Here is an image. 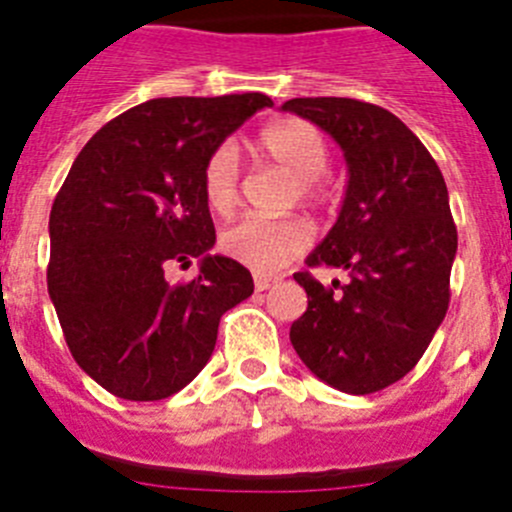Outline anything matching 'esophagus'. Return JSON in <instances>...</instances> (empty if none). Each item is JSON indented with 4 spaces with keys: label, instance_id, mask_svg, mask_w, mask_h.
<instances>
[{
    "label": "esophagus",
    "instance_id": "obj_1",
    "mask_svg": "<svg viewBox=\"0 0 512 512\" xmlns=\"http://www.w3.org/2000/svg\"><path fill=\"white\" fill-rule=\"evenodd\" d=\"M274 282H277V279L261 277V274H256V277H253V289H256V292H266V289H269Z\"/></svg>",
    "mask_w": 512,
    "mask_h": 512
}]
</instances>
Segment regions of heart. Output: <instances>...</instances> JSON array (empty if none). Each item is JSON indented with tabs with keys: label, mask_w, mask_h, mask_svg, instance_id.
I'll return each mask as SVG.
<instances>
[{
	"label": "heart",
	"mask_w": 512,
	"mask_h": 512,
	"mask_svg": "<svg viewBox=\"0 0 512 512\" xmlns=\"http://www.w3.org/2000/svg\"><path fill=\"white\" fill-rule=\"evenodd\" d=\"M261 158L295 176L297 197L307 207L328 205L330 192L323 171L328 169L330 151L323 133L297 117L271 122L256 138ZM202 192L217 215H228L241 202V161L233 143H220L202 166ZM310 228L300 217H243L228 225L220 235V248L238 264L256 274H274L292 264L310 246Z\"/></svg>",
	"instance_id": "b5f03b06"
}]
</instances>
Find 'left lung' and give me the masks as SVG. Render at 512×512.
<instances>
[{"label": "left lung", "instance_id": "1", "mask_svg": "<svg viewBox=\"0 0 512 512\" xmlns=\"http://www.w3.org/2000/svg\"><path fill=\"white\" fill-rule=\"evenodd\" d=\"M336 138L348 164L341 215L307 266L346 269L351 282L295 279L307 310L289 341L315 377L372 395L420 361L449 310L456 225L443 174L418 135L392 112L348 97L282 104Z\"/></svg>", "mask_w": 512, "mask_h": 512}]
</instances>
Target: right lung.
<instances>
[{
    "label": "right lung",
    "instance_id": "add662e5",
    "mask_svg": "<svg viewBox=\"0 0 512 512\" xmlns=\"http://www.w3.org/2000/svg\"><path fill=\"white\" fill-rule=\"evenodd\" d=\"M271 104L259 92L148 99L97 130L58 189L48 295L76 364L115 397L153 402L187 387L223 312L253 295L246 266L210 253L202 166ZM192 258L201 274L171 285L165 269Z\"/></svg>",
    "mask_w": 512,
    "mask_h": 512
}]
</instances>
